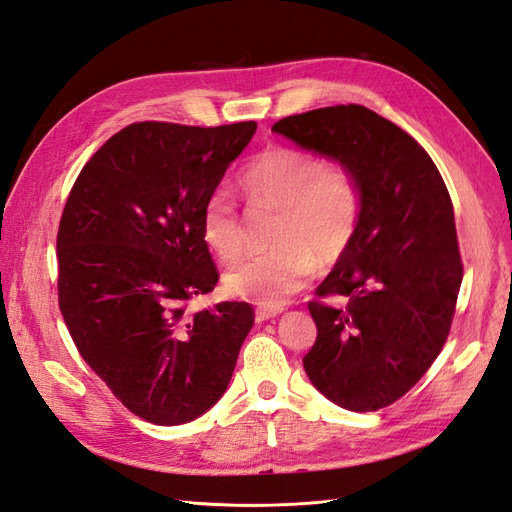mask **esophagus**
I'll list each match as a JSON object with an SVG mask.
<instances>
[{
	"label": "esophagus",
	"mask_w": 512,
	"mask_h": 512,
	"mask_svg": "<svg viewBox=\"0 0 512 512\" xmlns=\"http://www.w3.org/2000/svg\"><path fill=\"white\" fill-rule=\"evenodd\" d=\"M281 311H283V307H257L255 318H257V322H266V320L277 318Z\"/></svg>",
	"instance_id": "34e87169"
}]
</instances>
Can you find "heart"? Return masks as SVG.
<instances>
[{
	"mask_svg": "<svg viewBox=\"0 0 512 512\" xmlns=\"http://www.w3.org/2000/svg\"><path fill=\"white\" fill-rule=\"evenodd\" d=\"M238 188L253 207H277L266 253L231 266L225 285L233 296L264 307H279L303 287L313 268L329 266L352 244L361 222L363 190L352 168L294 144H274L257 153L238 175ZM201 238L222 261L238 259L244 248L240 209L227 192L207 196Z\"/></svg>",
	"mask_w": 512,
	"mask_h": 512,
	"instance_id": "1",
	"label": "heart"
}]
</instances>
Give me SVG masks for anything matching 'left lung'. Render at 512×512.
I'll list each match as a JSON object with an SVG mask.
<instances>
[{
  "label": "left lung",
  "instance_id": "obj_1",
  "mask_svg": "<svg viewBox=\"0 0 512 512\" xmlns=\"http://www.w3.org/2000/svg\"><path fill=\"white\" fill-rule=\"evenodd\" d=\"M272 131L335 157L361 183L355 240L309 300L318 337L303 365L344 409H385L450 335L463 281L450 192L415 138L357 103L285 116Z\"/></svg>",
  "mask_w": 512,
  "mask_h": 512
}]
</instances>
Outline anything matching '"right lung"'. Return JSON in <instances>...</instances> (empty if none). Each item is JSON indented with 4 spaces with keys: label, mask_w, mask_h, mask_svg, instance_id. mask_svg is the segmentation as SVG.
I'll return each mask as SVG.
<instances>
[{
    "label": "right lung",
    "mask_w": 512,
    "mask_h": 512,
    "mask_svg": "<svg viewBox=\"0 0 512 512\" xmlns=\"http://www.w3.org/2000/svg\"><path fill=\"white\" fill-rule=\"evenodd\" d=\"M255 129L131 123L90 157L64 205V324L114 398L151 424H186L216 404L253 329L248 303H190L220 279L203 205Z\"/></svg>",
    "instance_id": "add662e5"
}]
</instances>
